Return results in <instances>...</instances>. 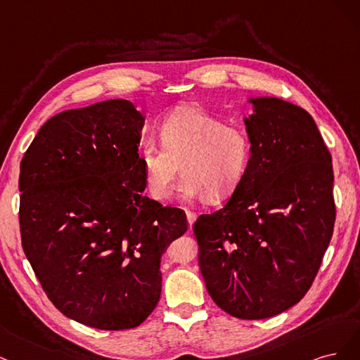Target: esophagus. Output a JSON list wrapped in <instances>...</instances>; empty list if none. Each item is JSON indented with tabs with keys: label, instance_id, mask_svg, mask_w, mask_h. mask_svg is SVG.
<instances>
[{
	"label": "esophagus",
	"instance_id": "34e87169",
	"mask_svg": "<svg viewBox=\"0 0 360 360\" xmlns=\"http://www.w3.org/2000/svg\"><path fill=\"white\" fill-rule=\"evenodd\" d=\"M185 214H187V221H188V224H190V227H191V226L194 224V221H195L197 214H195V212H191V211H187Z\"/></svg>",
	"mask_w": 360,
	"mask_h": 360
}]
</instances>
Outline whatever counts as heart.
Returning a JSON list of instances; mask_svg holds the SVG:
<instances>
[{"instance_id": "heart-1", "label": "heart", "mask_w": 360, "mask_h": 360, "mask_svg": "<svg viewBox=\"0 0 360 360\" xmlns=\"http://www.w3.org/2000/svg\"><path fill=\"white\" fill-rule=\"evenodd\" d=\"M160 142L139 153L148 193L157 200L169 197L179 166L182 199L221 202L236 191L250 163L247 131L227 125L197 106H179L158 127Z\"/></svg>"}]
</instances>
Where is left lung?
<instances>
[{"label":"left lung","mask_w":360,"mask_h":360,"mask_svg":"<svg viewBox=\"0 0 360 360\" xmlns=\"http://www.w3.org/2000/svg\"><path fill=\"white\" fill-rule=\"evenodd\" d=\"M248 103L245 176L193 230L214 302L233 317L260 320L296 305L314 281L335 224L333 169L305 109L276 97Z\"/></svg>","instance_id":"8db88e82"}]
</instances>
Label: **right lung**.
<instances>
[{
    "instance_id": "1",
    "label": "right lung",
    "mask_w": 360,
    "mask_h": 360,
    "mask_svg": "<svg viewBox=\"0 0 360 360\" xmlns=\"http://www.w3.org/2000/svg\"><path fill=\"white\" fill-rule=\"evenodd\" d=\"M143 125L124 98L64 110L20 161L25 256L51 302L89 328L146 320L161 295V257L187 231L182 210L143 194Z\"/></svg>"
}]
</instances>
